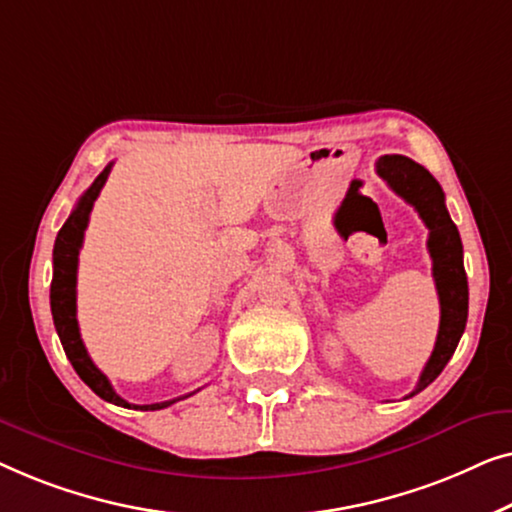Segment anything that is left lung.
Masks as SVG:
<instances>
[{
	"label": "left lung",
	"mask_w": 512,
	"mask_h": 512,
	"mask_svg": "<svg viewBox=\"0 0 512 512\" xmlns=\"http://www.w3.org/2000/svg\"><path fill=\"white\" fill-rule=\"evenodd\" d=\"M378 176L387 181L401 199L415 208L424 225L429 229V255L434 262V280L441 301V325L434 352H431L415 390L408 397H415L424 387L441 376L445 364L455 355L459 338L464 334L466 318H469V283L464 271L462 239L445 208V194L434 176L422 164L403 155H385L376 164Z\"/></svg>",
	"instance_id": "left-lung-1"
}]
</instances>
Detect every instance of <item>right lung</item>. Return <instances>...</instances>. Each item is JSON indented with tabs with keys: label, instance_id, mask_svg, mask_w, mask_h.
<instances>
[{
	"label": "right lung",
	"instance_id": "1",
	"mask_svg": "<svg viewBox=\"0 0 512 512\" xmlns=\"http://www.w3.org/2000/svg\"><path fill=\"white\" fill-rule=\"evenodd\" d=\"M113 162L106 167L102 174L95 178L71 215L64 222L60 232H57L55 248H53V283H50V311H53V322L57 329V336H60L62 348L67 352L71 366H74L78 376L85 385L90 387L97 397L104 401L115 403V406L122 408H141V410H160L167 408L178 399L162 401V403H148V406H136V403H129L122 397L115 394V390L109 383V378L104 376L102 371L97 369L95 362H92L88 350H85L81 331H78V320H76V271H78V253H81L83 246V234L85 227H88L90 211L95 206V199L102 192L106 178L111 174Z\"/></svg>",
	"mask_w": 512,
	"mask_h": 512
}]
</instances>
